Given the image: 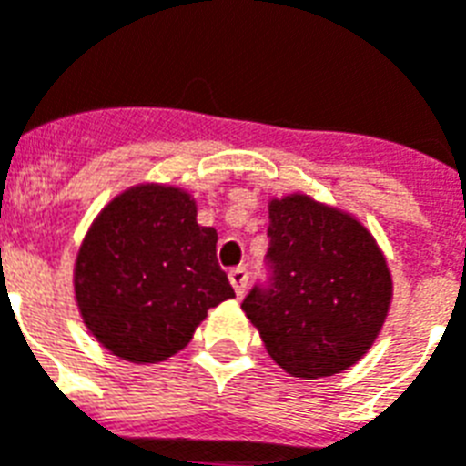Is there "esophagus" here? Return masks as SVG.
<instances>
[{
  "mask_svg": "<svg viewBox=\"0 0 466 466\" xmlns=\"http://www.w3.org/2000/svg\"><path fill=\"white\" fill-rule=\"evenodd\" d=\"M228 280H230V286H233V290H236V295H242L245 290H248V280H249L248 268H245V267L230 268Z\"/></svg>",
  "mask_w": 466,
  "mask_h": 466,
  "instance_id": "obj_1",
  "label": "esophagus"
}]
</instances>
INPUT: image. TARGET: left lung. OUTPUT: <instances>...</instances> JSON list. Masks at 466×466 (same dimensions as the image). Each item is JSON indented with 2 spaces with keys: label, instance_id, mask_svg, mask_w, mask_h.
Returning a JSON list of instances; mask_svg holds the SVG:
<instances>
[{
  "label": "left lung",
  "instance_id": "left-lung-1",
  "mask_svg": "<svg viewBox=\"0 0 466 466\" xmlns=\"http://www.w3.org/2000/svg\"><path fill=\"white\" fill-rule=\"evenodd\" d=\"M267 280L242 299L274 362L299 379L340 374L386 321L393 283L371 233L307 195L268 205Z\"/></svg>",
  "mask_w": 466,
  "mask_h": 466
}]
</instances>
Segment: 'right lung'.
<instances>
[{
    "instance_id": "1",
    "label": "right lung",
    "mask_w": 466,
    "mask_h": 466,
    "mask_svg": "<svg viewBox=\"0 0 466 466\" xmlns=\"http://www.w3.org/2000/svg\"><path fill=\"white\" fill-rule=\"evenodd\" d=\"M217 230L187 192L136 186L95 218L76 259L83 321L121 360L155 364L190 343L207 309L236 298L217 261Z\"/></svg>"
}]
</instances>
